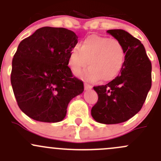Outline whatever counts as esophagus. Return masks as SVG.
<instances>
[{"mask_svg": "<svg viewBox=\"0 0 161 161\" xmlns=\"http://www.w3.org/2000/svg\"><path fill=\"white\" fill-rule=\"evenodd\" d=\"M84 87H85V90H91V89L92 88V86H90V84H87V83H85V84H84Z\"/></svg>", "mask_w": 161, "mask_h": 161, "instance_id": "34e87169", "label": "esophagus"}]
</instances>
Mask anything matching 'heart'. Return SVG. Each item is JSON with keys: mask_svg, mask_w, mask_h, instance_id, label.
<instances>
[{"mask_svg": "<svg viewBox=\"0 0 161 161\" xmlns=\"http://www.w3.org/2000/svg\"><path fill=\"white\" fill-rule=\"evenodd\" d=\"M125 59V51L120 40L92 34L80 42L79 49L75 47L71 50L68 64L72 72L77 73L88 64L90 68L82 74L83 79L108 82L119 75Z\"/></svg>", "mask_w": 161, "mask_h": 161, "instance_id": "obj_1", "label": "heart"}]
</instances>
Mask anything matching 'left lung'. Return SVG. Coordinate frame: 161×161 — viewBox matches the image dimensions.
<instances>
[{
	"label": "left lung",
	"instance_id": "left-lung-1",
	"mask_svg": "<svg viewBox=\"0 0 161 161\" xmlns=\"http://www.w3.org/2000/svg\"><path fill=\"white\" fill-rule=\"evenodd\" d=\"M107 32L122 43L125 59L121 74L106 85L93 87L98 100L91 114L97 122L112 125L128 121L141 110L152 85V64L138 39L122 30Z\"/></svg>",
	"mask_w": 161,
	"mask_h": 161
}]
</instances>
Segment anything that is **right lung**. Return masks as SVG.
<instances>
[{"label": "right lung", "instance_id": "add662e5", "mask_svg": "<svg viewBox=\"0 0 161 161\" xmlns=\"http://www.w3.org/2000/svg\"><path fill=\"white\" fill-rule=\"evenodd\" d=\"M74 32L42 27L21 41L12 59L11 82L18 105L32 119L58 122L71 99L84 90L68 66L78 43Z\"/></svg>", "mask_w": 161, "mask_h": 161}]
</instances>
